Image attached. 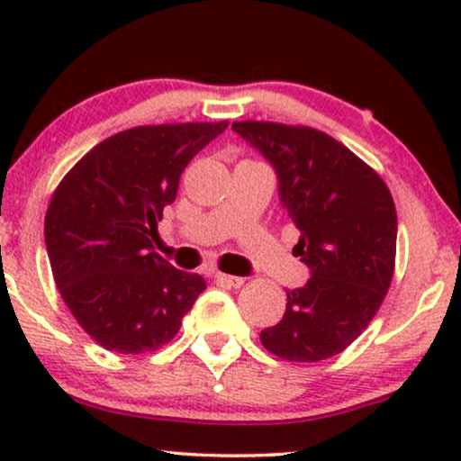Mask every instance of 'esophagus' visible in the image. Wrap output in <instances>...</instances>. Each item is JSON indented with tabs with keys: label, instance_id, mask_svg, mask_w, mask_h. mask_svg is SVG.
Wrapping results in <instances>:
<instances>
[{
	"label": "esophagus",
	"instance_id": "34e87169",
	"mask_svg": "<svg viewBox=\"0 0 461 461\" xmlns=\"http://www.w3.org/2000/svg\"><path fill=\"white\" fill-rule=\"evenodd\" d=\"M216 281L220 283V285L235 287V289H239L245 283L243 276H232V275H226V273H216Z\"/></svg>",
	"mask_w": 461,
	"mask_h": 461
}]
</instances>
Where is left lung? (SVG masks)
Masks as SVG:
<instances>
[{
    "instance_id": "8db88e82",
    "label": "left lung",
    "mask_w": 461,
    "mask_h": 461,
    "mask_svg": "<svg viewBox=\"0 0 461 461\" xmlns=\"http://www.w3.org/2000/svg\"><path fill=\"white\" fill-rule=\"evenodd\" d=\"M232 130L273 163L281 203L300 230L294 254L312 275L289 289L283 319L262 330L260 342L295 363L339 355L371 323L393 281V194L325 131L275 122H235Z\"/></svg>"
}]
</instances>
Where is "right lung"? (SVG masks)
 I'll list each match as a JSON object with an SVG mask.
<instances>
[{
    "instance_id": "right-lung-1",
    "label": "right lung",
    "mask_w": 461,
    "mask_h": 461,
    "mask_svg": "<svg viewBox=\"0 0 461 461\" xmlns=\"http://www.w3.org/2000/svg\"><path fill=\"white\" fill-rule=\"evenodd\" d=\"M229 122L138 125L86 153L56 186L46 248L56 287L103 348L142 355L172 342L205 289L153 249L180 174Z\"/></svg>"
}]
</instances>
